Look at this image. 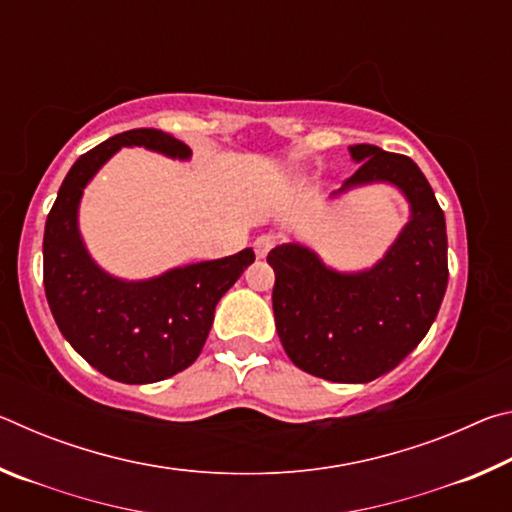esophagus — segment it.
I'll list each match as a JSON object with an SVG mask.
<instances>
[{
  "label": "esophagus",
  "instance_id": "1",
  "mask_svg": "<svg viewBox=\"0 0 512 512\" xmlns=\"http://www.w3.org/2000/svg\"><path fill=\"white\" fill-rule=\"evenodd\" d=\"M253 248H255V255L262 259V257H266L268 253H271V250L275 248V237H271V235H262V237H257L255 239V244H253Z\"/></svg>",
  "mask_w": 512,
  "mask_h": 512
}]
</instances>
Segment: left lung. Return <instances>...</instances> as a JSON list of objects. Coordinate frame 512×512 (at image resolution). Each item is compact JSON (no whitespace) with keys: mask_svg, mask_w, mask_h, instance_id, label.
<instances>
[{"mask_svg":"<svg viewBox=\"0 0 512 512\" xmlns=\"http://www.w3.org/2000/svg\"><path fill=\"white\" fill-rule=\"evenodd\" d=\"M361 167L343 189L400 187L411 221L370 271L336 273L311 250L284 244L268 253L275 271L273 314L284 352L300 370L339 384H366L427 336L447 291L445 214L418 164L379 146H350Z\"/></svg>","mask_w":512,"mask_h":512,"instance_id":"8db88e82","label":"left lung"}]
</instances>
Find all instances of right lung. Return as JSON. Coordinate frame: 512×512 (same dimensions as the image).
<instances>
[{
	"label": "right lung",
	"mask_w": 512,
	"mask_h": 512,
	"mask_svg": "<svg viewBox=\"0 0 512 512\" xmlns=\"http://www.w3.org/2000/svg\"><path fill=\"white\" fill-rule=\"evenodd\" d=\"M121 146L185 160L189 146L155 128H133L83 153L58 189L42 241L45 293L60 334L81 357L124 384H153L192 366L210 334L214 307L244 268L250 248L214 262L173 268L146 282L110 277L85 250L76 210L88 180Z\"/></svg>",
	"instance_id": "1"
}]
</instances>
